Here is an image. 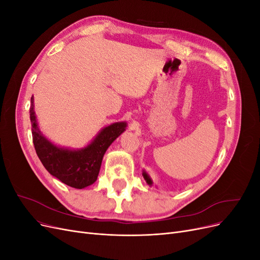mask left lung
I'll list each match as a JSON object with an SVG mask.
<instances>
[{
	"instance_id": "1",
	"label": "left lung",
	"mask_w": 260,
	"mask_h": 260,
	"mask_svg": "<svg viewBox=\"0 0 260 260\" xmlns=\"http://www.w3.org/2000/svg\"><path fill=\"white\" fill-rule=\"evenodd\" d=\"M143 177H144V179H145V181H146V183L148 184V185H152V180H151V178H149L148 177V175L146 174V172L145 171H143Z\"/></svg>"
}]
</instances>
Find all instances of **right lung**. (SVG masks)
Segmentation results:
<instances>
[{"instance_id": "1", "label": "right lung", "mask_w": 260, "mask_h": 260, "mask_svg": "<svg viewBox=\"0 0 260 260\" xmlns=\"http://www.w3.org/2000/svg\"><path fill=\"white\" fill-rule=\"evenodd\" d=\"M30 121L36 152L45 169L62 183L83 188L95 182L107 148L125 130L127 122H115L102 129L92 142L83 148L59 147L46 139L39 129L31 98Z\"/></svg>"}]
</instances>
